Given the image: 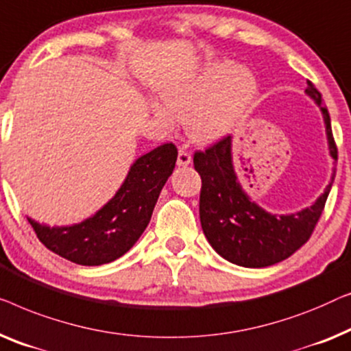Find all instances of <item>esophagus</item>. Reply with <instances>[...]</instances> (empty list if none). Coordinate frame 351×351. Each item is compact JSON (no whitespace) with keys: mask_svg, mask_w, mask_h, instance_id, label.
<instances>
[{"mask_svg":"<svg viewBox=\"0 0 351 351\" xmlns=\"http://www.w3.org/2000/svg\"><path fill=\"white\" fill-rule=\"evenodd\" d=\"M178 165L180 167H187L192 162V157H191V152L187 149L186 146L180 147V152H178Z\"/></svg>","mask_w":351,"mask_h":351,"instance_id":"1","label":"esophagus"}]
</instances>
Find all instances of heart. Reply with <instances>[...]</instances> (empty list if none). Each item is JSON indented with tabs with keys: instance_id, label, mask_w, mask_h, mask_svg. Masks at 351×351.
I'll return each instance as SVG.
<instances>
[{
	"instance_id": "heart-1",
	"label": "heart",
	"mask_w": 351,
	"mask_h": 351,
	"mask_svg": "<svg viewBox=\"0 0 351 351\" xmlns=\"http://www.w3.org/2000/svg\"><path fill=\"white\" fill-rule=\"evenodd\" d=\"M256 95L258 79L253 73L223 60L167 87L162 100L175 117L184 119L192 140L213 143L237 125ZM168 112L159 105L152 106L154 116L164 124L171 122Z\"/></svg>"
}]
</instances>
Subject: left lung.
Segmentation results:
<instances>
[{
  "label": "left lung",
  "mask_w": 351,
  "mask_h": 351,
  "mask_svg": "<svg viewBox=\"0 0 351 351\" xmlns=\"http://www.w3.org/2000/svg\"><path fill=\"white\" fill-rule=\"evenodd\" d=\"M305 92L322 108L330 157L337 160V146L328 108L322 103V93L310 81ZM230 140V136H224L194 154V167L202 178V229L216 253L229 263L241 267H269L289 258L307 243L324 210L334 175L324 194L308 208L294 215L267 213L241 189L232 164Z\"/></svg>",
  "instance_id": "left-lung-1"
}]
</instances>
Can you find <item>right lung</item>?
I'll return each mask as SVG.
<instances>
[{"mask_svg": "<svg viewBox=\"0 0 351 351\" xmlns=\"http://www.w3.org/2000/svg\"><path fill=\"white\" fill-rule=\"evenodd\" d=\"M178 149L165 143L130 167L124 184L92 218L66 227L28 223L47 250L79 265H101L125 254L149 224L162 187L175 169Z\"/></svg>", "mask_w": 351, "mask_h": 351, "instance_id": "obj_1", "label": "right lung"}]
</instances>
